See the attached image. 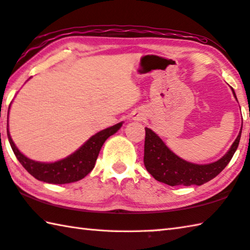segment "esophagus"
<instances>
[{"label":"esophagus","mask_w":250,"mask_h":250,"mask_svg":"<svg viewBox=\"0 0 250 250\" xmlns=\"http://www.w3.org/2000/svg\"><path fill=\"white\" fill-rule=\"evenodd\" d=\"M134 120H141V117L138 115V116H135L134 117Z\"/></svg>","instance_id":"34e87169"}]
</instances>
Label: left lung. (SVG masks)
Here are the masks:
<instances>
[{"label": "left lung", "instance_id": "obj_1", "mask_svg": "<svg viewBox=\"0 0 250 250\" xmlns=\"http://www.w3.org/2000/svg\"><path fill=\"white\" fill-rule=\"evenodd\" d=\"M232 92L235 99L237 101L233 88ZM242 129L243 124L232 146L220 160L210 163V164H194V163L187 162L176 155L153 130L145 128V168L157 181L166 185L201 186L214 178L228 166L238 147Z\"/></svg>", "mask_w": 250, "mask_h": 250}]
</instances>
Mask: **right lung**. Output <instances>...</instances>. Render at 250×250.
I'll return each mask as SVG.
<instances>
[{"instance_id":"right-lung-1","label":"right lung","mask_w":250,"mask_h":250,"mask_svg":"<svg viewBox=\"0 0 250 250\" xmlns=\"http://www.w3.org/2000/svg\"><path fill=\"white\" fill-rule=\"evenodd\" d=\"M8 112H10V110H8ZM8 112L7 137L17 160L20 161L22 167L31 176H34L36 179L53 185L75 183V181L83 179L86 175H88L94 168L103 144L105 143V141L110 135L115 134L121 128L122 124H124V121H121L119 124L109 126V128L99 131L96 134H94L93 137H90L74 153L70 154L69 156L62 158V160L51 163H43L30 160V158L25 156L16 147L15 143L13 142L11 138L10 131H8Z\"/></svg>"}]
</instances>
